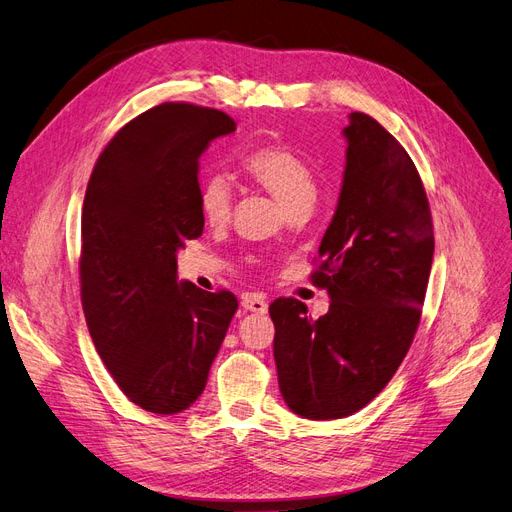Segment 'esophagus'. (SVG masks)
<instances>
[{
	"label": "esophagus",
	"mask_w": 512,
	"mask_h": 512,
	"mask_svg": "<svg viewBox=\"0 0 512 512\" xmlns=\"http://www.w3.org/2000/svg\"><path fill=\"white\" fill-rule=\"evenodd\" d=\"M241 306L245 311L256 313V315H264L269 311V304L264 302V298H260L258 294H245L241 300Z\"/></svg>",
	"instance_id": "obj_1"
}]
</instances>
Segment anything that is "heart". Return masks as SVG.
Here are the masks:
<instances>
[{
  "mask_svg": "<svg viewBox=\"0 0 512 512\" xmlns=\"http://www.w3.org/2000/svg\"><path fill=\"white\" fill-rule=\"evenodd\" d=\"M243 172L258 187L269 191L281 206L296 214L313 206L317 197V180L296 151L285 145H264L245 155ZM233 212V189L224 176H210L199 189V214L210 227L227 224Z\"/></svg>",
  "mask_w": 512,
  "mask_h": 512,
  "instance_id": "1",
  "label": "heart"
}]
</instances>
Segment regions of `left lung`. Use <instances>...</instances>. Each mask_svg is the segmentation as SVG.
Returning a JSON list of instances; mask_svg holds the SVG:
<instances>
[{
    "mask_svg": "<svg viewBox=\"0 0 512 512\" xmlns=\"http://www.w3.org/2000/svg\"><path fill=\"white\" fill-rule=\"evenodd\" d=\"M342 134V191L311 275L330 294V311L311 321L296 298L269 306L279 391L309 420L359 412L395 376L418 330L435 252L426 191L399 140L365 113H351Z\"/></svg>",
    "mask_w": 512,
    "mask_h": 512,
    "instance_id": "left-lung-1",
    "label": "left lung"
}]
</instances>
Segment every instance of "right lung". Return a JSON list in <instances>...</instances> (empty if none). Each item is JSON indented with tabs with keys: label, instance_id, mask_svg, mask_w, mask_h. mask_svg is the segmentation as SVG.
<instances>
[{
	"label": "right lung",
	"instance_id": "right-lung-1",
	"mask_svg": "<svg viewBox=\"0 0 512 512\" xmlns=\"http://www.w3.org/2000/svg\"><path fill=\"white\" fill-rule=\"evenodd\" d=\"M235 128L222 111L163 102L111 138L88 182L81 306L109 374L153 414L197 401L239 306L176 277V252L203 233L199 157Z\"/></svg>",
	"mask_w": 512,
	"mask_h": 512
}]
</instances>
